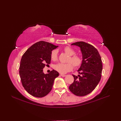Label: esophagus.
Instances as JSON below:
<instances>
[{
	"label": "esophagus",
	"instance_id": "34e87169",
	"mask_svg": "<svg viewBox=\"0 0 121 121\" xmlns=\"http://www.w3.org/2000/svg\"><path fill=\"white\" fill-rule=\"evenodd\" d=\"M60 76H61V77H66V75H65V74H60Z\"/></svg>",
	"mask_w": 121,
	"mask_h": 121
}]
</instances>
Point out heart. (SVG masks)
I'll return each instance as SVG.
<instances>
[{
  "label": "heart",
  "mask_w": 121,
  "mask_h": 121,
  "mask_svg": "<svg viewBox=\"0 0 121 121\" xmlns=\"http://www.w3.org/2000/svg\"><path fill=\"white\" fill-rule=\"evenodd\" d=\"M64 52L69 55L67 60V63H58L54 65L53 68L55 70L61 74H65L71 71L74 68L79 67L82 63V58L81 56L75 54L76 52L69 47H66L63 49ZM50 58L53 61H56L58 59V50L57 49L53 50L50 54Z\"/></svg>",
  "instance_id": "b5f03b06"
}]
</instances>
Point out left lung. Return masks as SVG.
Segmentation results:
<instances>
[{"instance_id": "8db88e82", "label": "left lung", "mask_w": 121, "mask_h": 121, "mask_svg": "<svg viewBox=\"0 0 121 121\" xmlns=\"http://www.w3.org/2000/svg\"><path fill=\"white\" fill-rule=\"evenodd\" d=\"M72 45L80 47L82 63L78 76L73 75L74 81L69 88L77 96H84L91 93L101 79L102 61L98 50L91 44L84 42L74 43Z\"/></svg>"}]
</instances>
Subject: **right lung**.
<instances>
[{"label": "right lung", "mask_w": 121, "mask_h": 121, "mask_svg": "<svg viewBox=\"0 0 121 121\" xmlns=\"http://www.w3.org/2000/svg\"><path fill=\"white\" fill-rule=\"evenodd\" d=\"M58 46L40 41L31 46L21 59L19 73L23 87L29 94L37 98L46 96L52 90L59 73L53 69L44 74L43 69L49 64L50 54Z\"/></svg>", "instance_id": "obj_1"}]
</instances>
